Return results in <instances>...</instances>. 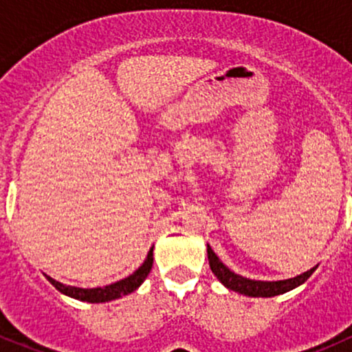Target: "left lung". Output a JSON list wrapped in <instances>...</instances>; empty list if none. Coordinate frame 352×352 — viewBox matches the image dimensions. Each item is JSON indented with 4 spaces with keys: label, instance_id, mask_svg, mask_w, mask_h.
<instances>
[{
    "label": "left lung",
    "instance_id": "obj_1",
    "mask_svg": "<svg viewBox=\"0 0 352 352\" xmlns=\"http://www.w3.org/2000/svg\"><path fill=\"white\" fill-rule=\"evenodd\" d=\"M207 253H208V265L212 268V272L215 276L227 286L228 289L232 292H236L240 294H246V296H263V298H272V296H278V294H283L289 289L296 288L305 283L311 274L314 273V268H311L309 272L300 274V276L289 278V280H281V281H254V280H248V278L240 276V274H235L233 272L221 263L218 260V256L213 253V250L210 248V245H207Z\"/></svg>",
    "mask_w": 352,
    "mask_h": 352
}]
</instances>
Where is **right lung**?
I'll use <instances>...</instances> for the list:
<instances>
[{
  "mask_svg": "<svg viewBox=\"0 0 352 352\" xmlns=\"http://www.w3.org/2000/svg\"><path fill=\"white\" fill-rule=\"evenodd\" d=\"M152 263H153V248H151V252H148L142 266H140L139 270H135L131 276L124 278V280L117 283H112V285L109 286H104V288H91V289L76 288V286H66L63 285V283L52 280L51 276H46V278L50 280L51 285L58 289V292L67 294V296L74 298V300L87 301V302H106L135 292V289L142 285L145 278H147V274L151 273Z\"/></svg>",
  "mask_w": 352,
  "mask_h": 352,
  "instance_id": "1",
  "label": "right lung"
}]
</instances>
